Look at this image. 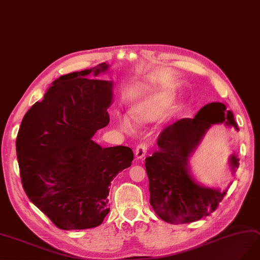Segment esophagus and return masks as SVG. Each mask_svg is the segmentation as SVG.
Returning a JSON list of instances; mask_svg holds the SVG:
<instances>
[{
  "mask_svg": "<svg viewBox=\"0 0 260 260\" xmlns=\"http://www.w3.org/2000/svg\"><path fill=\"white\" fill-rule=\"evenodd\" d=\"M148 143L147 142H141L140 145H138L136 147V150H135V156L138 158V159H141L146 156L147 154V151H148Z\"/></svg>",
  "mask_w": 260,
  "mask_h": 260,
  "instance_id": "34e87169",
  "label": "esophagus"
}]
</instances>
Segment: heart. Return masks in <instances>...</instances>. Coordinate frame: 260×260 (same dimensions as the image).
Wrapping results in <instances>:
<instances>
[{
    "label": "heart",
    "instance_id": "heart-1",
    "mask_svg": "<svg viewBox=\"0 0 260 260\" xmlns=\"http://www.w3.org/2000/svg\"><path fill=\"white\" fill-rule=\"evenodd\" d=\"M171 102V95L154 96V98L146 100L145 102L138 104L136 107L133 109V118L139 122H148L155 120L169 107ZM119 125L125 132L131 133L133 131L132 123L127 117H121L119 119Z\"/></svg>",
    "mask_w": 260,
    "mask_h": 260
}]
</instances>
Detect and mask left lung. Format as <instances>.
Segmentation results:
<instances>
[{"mask_svg": "<svg viewBox=\"0 0 260 260\" xmlns=\"http://www.w3.org/2000/svg\"><path fill=\"white\" fill-rule=\"evenodd\" d=\"M216 123H225L239 131L233 112L226 110L222 103H211L204 106L194 119L178 120L162 129L157 138L158 150L146 158L150 204L165 222H196L214 212L226 195V190L197 184L187 168L191 152ZM229 162L235 172L239 167V158L234 154Z\"/></svg>", "mask_w": 260, "mask_h": 260, "instance_id": "1", "label": "left lung"}]
</instances>
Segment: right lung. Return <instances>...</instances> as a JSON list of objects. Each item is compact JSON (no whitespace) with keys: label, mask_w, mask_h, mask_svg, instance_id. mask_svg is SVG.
Instances as JSON below:
<instances>
[{"label":"right lung","mask_w":260,"mask_h":260,"mask_svg":"<svg viewBox=\"0 0 260 260\" xmlns=\"http://www.w3.org/2000/svg\"><path fill=\"white\" fill-rule=\"evenodd\" d=\"M107 67L61 76L27 110L18 133L23 189L60 229L100 226L110 210V182L134 158L128 147L102 148L91 139L109 123L112 83L84 77Z\"/></svg>","instance_id":"1"}]
</instances>
